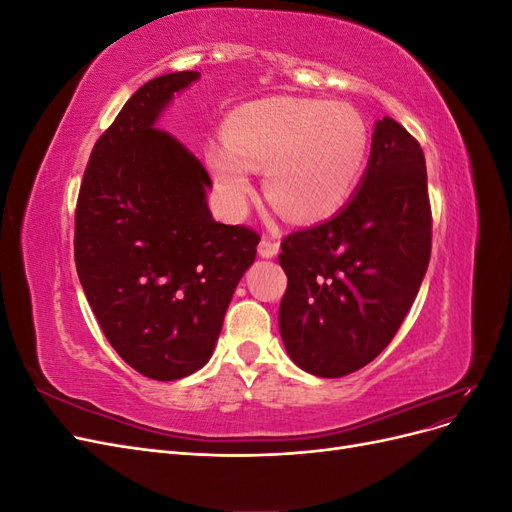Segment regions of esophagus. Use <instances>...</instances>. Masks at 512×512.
Here are the masks:
<instances>
[{"label":"esophagus","mask_w":512,"mask_h":512,"mask_svg":"<svg viewBox=\"0 0 512 512\" xmlns=\"http://www.w3.org/2000/svg\"><path fill=\"white\" fill-rule=\"evenodd\" d=\"M277 252H280V243L269 239V237H262V239H260V243H258V254H260L262 258H273V256H277Z\"/></svg>","instance_id":"34e87169"}]
</instances>
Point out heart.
<instances>
[{
    "label": "heart",
    "mask_w": 512,
    "mask_h": 512,
    "mask_svg": "<svg viewBox=\"0 0 512 512\" xmlns=\"http://www.w3.org/2000/svg\"><path fill=\"white\" fill-rule=\"evenodd\" d=\"M369 126L354 106L309 98H265L230 117L226 141L207 162L224 205L241 213L254 196L252 168H265V190L292 220L333 213L361 181Z\"/></svg>",
    "instance_id": "b5f03b06"
}]
</instances>
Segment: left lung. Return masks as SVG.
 <instances>
[{"mask_svg": "<svg viewBox=\"0 0 512 512\" xmlns=\"http://www.w3.org/2000/svg\"><path fill=\"white\" fill-rule=\"evenodd\" d=\"M431 256L427 168L416 138L376 123L361 188L318 226L290 232L280 333L290 359L320 378L365 367L391 344Z\"/></svg>", "mask_w": 512, "mask_h": 512, "instance_id": "left-lung-1", "label": "left lung"}]
</instances>
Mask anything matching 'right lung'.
Segmentation results:
<instances>
[{
  "label": "right lung",
  "instance_id": "1",
  "mask_svg": "<svg viewBox=\"0 0 512 512\" xmlns=\"http://www.w3.org/2000/svg\"><path fill=\"white\" fill-rule=\"evenodd\" d=\"M198 76H158L123 104L91 149L74 215L76 273L108 344L164 382L211 359L260 241L211 218L207 168L156 128L175 91Z\"/></svg>",
  "mask_w": 512,
  "mask_h": 512
}]
</instances>
